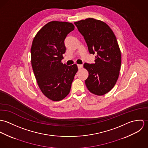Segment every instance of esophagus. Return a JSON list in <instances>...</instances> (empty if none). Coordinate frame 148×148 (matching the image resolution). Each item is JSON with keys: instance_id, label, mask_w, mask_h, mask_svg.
I'll list each match as a JSON object with an SVG mask.
<instances>
[{"instance_id": "esophagus-1", "label": "esophagus", "mask_w": 148, "mask_h": 148, "mask_svg": "<svg viewBox=\"0 0 148 148\" xmlns=\"http://www.w3.org/2000/svg\"><path fill=\"white\" fill-rule=\"evenodd\" d=\"M77 66H78V69H81L83 68V65H82V64H77Z\"/></svg>"}]
</instances>
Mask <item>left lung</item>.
I'll list each match as a JSON object with an SVG mask.
<instances>
[{"label":"left lung","mask_w":148,"mask_h":148,"mask_svg":"<svg viewBox=\"0 0 148 148\" xmlns=\"http://www.w3.org/2000/svg\"><path fill=\"white\" fill-rule=\"evenodd\" d=\"M74 23L84 36L89 53L97 54L95 63L84 64L89 73L85 85L91 93L104 95L113 88L119 76L121 55L116 38L104 21L88 18Z\"/></svg>","instance_id":"obj_1"}]
</instances>
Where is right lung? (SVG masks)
Listing matches in <instances>:
<instances>
[{"label":"right lung","instance_id":"right-lung-1","mask_svg":"<svg viewBox=\"0 0 148 148\" xmlns=\"http://www.w3.org/2000/svg\"><path fill=\"white\" fill-rule=\"evenodd\" d=\"M74 29L71 23L50 21L32 42L31 64L35 78L42 93L52 101H60L69 94L78 71L76 64L68 66L62 63L65 52L64 40Z\"/></svg>","mask_w":148,"mask_h":148}]
</instances>
